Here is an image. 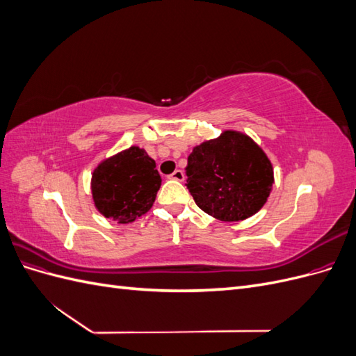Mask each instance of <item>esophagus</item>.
I'll return each mask as SVG.
<instances>
[{
	"mask_svg": "<svg viewBox=\"0 0 356 356\" xmlns=\"http://www.w3.org/2000/svg\"><path fill=\"white\" fill-rule=\"evenodd\" d=\"M170 179H175V181H184V172H182L181 169H177L174 174L169 175Z\"/></svg>",
	"mask_w": 356,
	"mask_h": 356,
	"instance_id": "obj_1",
	"label": "esophagus"
}]
</instances>
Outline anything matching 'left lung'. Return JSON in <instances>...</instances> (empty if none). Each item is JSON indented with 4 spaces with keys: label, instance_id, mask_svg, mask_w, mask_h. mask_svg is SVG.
Segmentation results:
<instances>
[{
    "label": "left lung",
    "instance_id": "8db88e82",
    "mask_svg": "<svg viewBox=\"0 0 356 356\" xmlns=\"http://www.w3.org/2000/svg\"><path fill=\"white\" fill-rule=\"evenodd\" d=\"M187 188L197 207L220 221H242L260 211L273 187V166L254 139L224 131L193 148Z\"/></svg>",
    "mask_w": 356,
    "mask_h": 356
}]
</instances>
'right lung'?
I'll return each instance as SVG.
<instances>
[{
	"instance_id": "1",
	"label": "right lung",
	"mask_w": 356,
	"mask_h": 356,
	"mask_svg": "<svg viewBox=\"0 0 356 356\" xmlns=\"http://www.w3.org/2000/svg\"><path fill=\"white\" fill-rule=\"evenodd\" d=\"M160 184L156 161L136 145L102 160L90 182L96 209L118 224L134 222L152 209Z\"/></svg>"
}]
</instances>
